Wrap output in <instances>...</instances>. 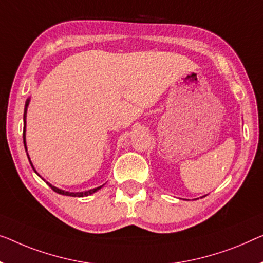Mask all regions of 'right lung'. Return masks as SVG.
I'll list each match as a JSON object with an SVG mask.
<instances>
[{"mask_svg": "<svg viewBox=\"0 0 263 263\" xmlns=\"http://www.w3.org/2000/svg\"><path fill=\"white\" fill-rule=\"evenodd\" d=\"M28 105H29V99H27L26 105H25V113H23V121H25V127H23V144H25L26 151H27V146H26V115H27V107H28ZM27 156H28V155H27ZM28 159H29V163H30L31 167H33V169H34L33 164H31V162H30L29 156H28ZM34 171H35V169H34ZM35 172H36V171H35ZM36 174H37V172H36ZM42 179H44V178H42ZM44 181H45V179H44ZM46 183L48 184V185H49L50 187H52V189H53L54 191H55V193L60 194V195H65V196H72V197H84V196L92 195V194L96 193V191H98L99 189H101V187H103V185H101V186L94 187V189H91V190H88V191H84V193H69V191H65V190L59 189V187L52 185V184H49L48 182H46Z\"/></svg>", "mask_w": 263, "mask_h": 263, "instance_id": "add662e5", "label": "right lung"}]
</instances>
